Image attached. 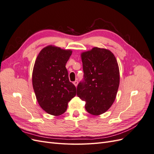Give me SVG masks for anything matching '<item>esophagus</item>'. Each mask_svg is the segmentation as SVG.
I'll use <instances>...</instances> for the list:
<instances>
[{
    "instance_id": "1",
    "label": "esophagus",
    "mask_w": 154,
    "mask_h": 154,
    "mask_svg": "<svg viewBox=\"0 0 154 154\" xmlns=\"http://www.w3.org/2000/svg\"><path fill=\"white\" fill-rule=\"evenodd\" d=\"M73 83H74V85H75L76 87H77V85H78V81H74V82H73Z\"/></svg>"
}]
</instances>
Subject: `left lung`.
Wrapping results in <instances>:
<instances>
[{"label":"left lung","mask_w":154,"mask_h":154,"mask_svg":"<svg viewBox=\"0 0 154 154\" xmlns=\"http://www.w3.org/2000/svg\"><path fill=\"white\" fill-rule=\"evenodd\" d=\"M83 81L77 87V96L85 101L88 113L99 116L113 104L119 85V70L114 54L109 49L93 48L81 54Z\"/></svg>","instance_id":"8db88e82"}]
</instances>
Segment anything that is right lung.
Returning a JSON list of instances; mask_svg holds the SVG:
<instances>
[{"label": "right lung", "instance_id": "add662e5", "mask_svg": "<svg viewBox=\"0 0 154 154\" xmlns=\"http://www.w3.org/2000/svg\"><path fill=\"white\" fill-rule=\"evenodd\" d=\"M72 54L70 49L48 45L36 57L32 74V87L40 107L55 116L63 114L69 101L76 94L69 82L66 64Z\"/></svg>", "mask_w": 154, "mask_h": 154}]
</instances>
